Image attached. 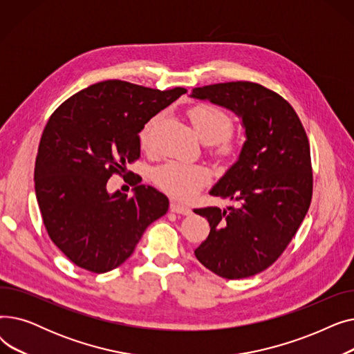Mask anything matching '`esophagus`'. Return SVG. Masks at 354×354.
I'll return each mask as SVG.
<instances>
[{
    "label": "esophagus",
    "instance_id": "1",
    "mask_svg": "<svg viewBox=\"0 0 354 354\" xmlns=\"http://www.w3.org/2000/svg\"><path fill=\"white\" fill-rule=\"evenodd\" d=\"M171 211L175 214H180V215H191L192 209L187 205H183V203H179L176 201L171 202Z\"/></svg>",
    "mask_w": 354,
    "mask_h": 354
}]
</instances>
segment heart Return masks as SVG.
I'll use <instances>...</instances> for the list:
<instances>
[{"mask_svg": "<svg viewBox=\"0 0 354 354\" xmlns=\"http://www.w3.org/2000/svg\"><path fill=\"white\" fill-rule=\"evenodd\" d=\"M188 118L198 138L209 143L212 155L219 160L236 158L243 149V139L232 132V116L224 107L212 103H198L188 110ZM158 116L147 120L140 130V143L147 146ZM156 187L180 201L194 198L211 179V172L198 163L167 160L152 174Z\"/></svg>", "mask_w": 354, "mask_h": 354, "instance_id": "1", "label": "heart"}]
</instances>
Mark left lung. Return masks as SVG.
<instances>
[{"label":"left lung","mask_w":354,"mask_h":354,"mask_svg":"<svg viewBox=\"0 0 354 354\" xmlns=\"http://www.w3.org/2000/svg\"><path fill=\"white\" fill-rule=\"evenodd\" d=\"M192 97L235 111L243 118L247 135L239 159L209 192L238 205L194 211L207 218L211 227L195 257L222 278H247L280 258L310 208L308 138L292 106L258 83L195 87Z\"/></svg>","instance_id":"8db88e82"}]
</instances>
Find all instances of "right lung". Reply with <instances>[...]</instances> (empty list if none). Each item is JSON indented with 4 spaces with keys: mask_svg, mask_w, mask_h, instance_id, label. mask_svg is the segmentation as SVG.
Wrapping results in <instances>:
<instances>
[{
    "mask_svg": "<svg viewBox=\"0 0 354 354\" xmlns=\"http://www.w3.org/2000/svg\"><path fill=\"white\" fill-rule=\"evenodd\" d=\"M183 93L106 80L50 116L35 159V195L50 239L73 264L96 274L119 267L166 214L169 199L152 187L138 185L127 196L107 194L106 185L111 175L133 174L126 165L140 156L142 127Z\"/></svg>",
    "mask_w": 354,
    "mask_h": 354,
    "instance_id": "right-lung-1",
    "label": "right lung"
}]
</instances>
